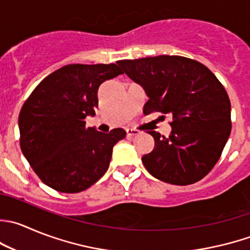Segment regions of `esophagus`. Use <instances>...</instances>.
Wrapping results in <instances>:
<instances>
[{
  "instance_id": "34e87169",
  "label": "esophagus",
  "mask_w": 250,
  "mask_h": 250,
  "mask_svg": "<svg viewBox=\"0 0 250 250\" xmlns=\"http://www.w3.org/2000/svg\"><path fill=\"white\" fill-rule=\"evenodd\" d=\"M125 132H127V135H130V137H134V135H138L140 133L139 130L134 129V128H127Z\"/></svg>"
}]
</instances>
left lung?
Returning a JSON list of instances; mask_svg holds the SVG:
<instances>
[{"instance_id": "8db88e82", "label": "left lung", "mask_w": 250, "mask_h": 250, "mask_svg": "<svg viewBox=\"0 0 250 250\" xmlns=\"http://www.w3.org/2000/svg\"><path fill=\"white\" fill-rule=\"evenodd\" d=\"M118 64L146 93L145 115L172 117L167 138L149 132L155 147L142 157L145 168L176 186L200 181L219 161L231 134V103L219 79L204 64L182 56L122 60Z\"/></svg>"}]
</instances>
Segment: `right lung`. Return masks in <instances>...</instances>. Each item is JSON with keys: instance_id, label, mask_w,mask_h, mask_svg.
Listing matches in <instances>:
<instances>
[{"instance_id": "1", "label": "right lung", "mask_w": 250, "mask_h": 250, "mask_svg": "<svg viewBox=\"0 0 250 250\" xmlns=\"http://www.w3.org/2000/svg\"><path fill=\"white\" fill-rule=\"evenodd\" d=\"M123 74L110 64H67L40 82L19 113L21 149L39 178L52 189L79 193L107 171L112 149L125 132L85 127L98 107L101 83Z\"/></svg>"}]
</instances>
